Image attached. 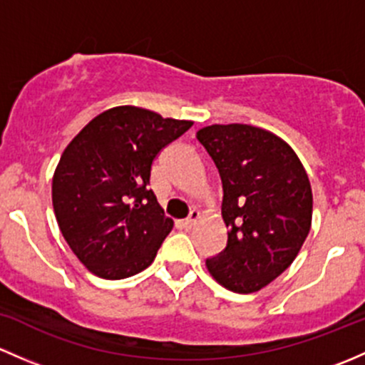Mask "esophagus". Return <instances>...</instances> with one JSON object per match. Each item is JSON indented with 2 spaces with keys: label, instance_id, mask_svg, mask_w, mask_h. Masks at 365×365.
<instances>
[{
  "label": "esophagus",
  "instance_id": "esophagus-1",
  "mask_svg": "<svg viewBox=\"0 0 365 365\" xmlns=\"http://www.w3.org/2000/svg\"><path fill=\"white\" fill-rule=\"evenodd\" d=\"M198 220H200V212H198L197 209H193V210H191V212H190V216H187L186 220H184V227L191 228L195 223H197Z\"/></svg>",
  "mask_w": 365,
  "mask_h": 365
}]
</instances>
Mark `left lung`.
Masks as SVG:
<instances>
[{
	"label": "left lung",
	"mask_w": 365,
	"mask_h": 365,
	"mask_svg": "<svg viewBox=\"0 0 365 365\" xmlns=\"http://www.w3.org/2000/svg\"><path fill=\"white\" fill-rule=\"evenodd\" d=\"M197 138L220 172L228 228L227 246L205 267L227 290L255 294L292 265L309 234V178L294 149L264 128L210 125Z\"/></svg>",
	"instance_id": "8db88e82"
}]
</instances>
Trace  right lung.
Returning <instances> with one entry per match:
<instances>
[{
    "label": "right lung",
    "mask_w": 365,
    "mask_h": 365,
    "mask_svg": "<svg viewBox=\"0 0 365 365\" xmlns=\"http://www.w3.org/2000/svg\"><path fill=\"white\" fill-rule=\"evenodd\" d=\"M191 125L121 105L91 119L66 145L52 178V205L89 272L125 279L153 264L174 227L148 187L153 161Z\"/></svg>",
    "instance_id": "right-lung-1"
}]
</instances>
